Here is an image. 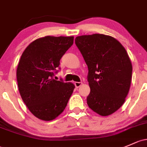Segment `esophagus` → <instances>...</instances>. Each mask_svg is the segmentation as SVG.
I'll list each match as a JSON object with an SVG mask.
<instances>
[{
	"instance_id": "1",
	"label": "esophagus",
	"mask_w": 147,
	"mask_h": 147,
	"mask_svg": "<svg viewBox=\"0 0 147 147\" xmlns=\"http://www.w3.org/2000/svg\"><path fill=\"white\" fill-rule=\"evenodd\" d=\"M82 84V82H75V85L77 88L80 87V86H81Z\"/></svg>"
}]
</instances>
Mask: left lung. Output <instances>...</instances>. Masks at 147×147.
I'll use <instances>...</instances> for the list:
<instances>
[{
	"label": "left lung",
	"instance_id": "obj_1",
	"mask_svg": "<svg viewBox=\"0 0 147 147\" xmlns=\"http://www.w3.org/2000/svg\"><path fill=\"white\" fill-rule=\"evenodd\" d=\"M87 65L89 107L102 116L118 111L129 92L132 65L125 49L113 37L101 34L75 38Z\"/></svg>",
	"mask_w": 147,
	"mask_h": 147
}]
</instances>
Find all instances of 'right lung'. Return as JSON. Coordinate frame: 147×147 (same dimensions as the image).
<instances>
[{"label":"right lung","mask_w":147,"mask_h":147,"mask_svg":"<svg viewBox=\"0 0 147 147\" xmlns=\"http://www.w3.org/2000/svg\"><path fill=\"white\" fill-rule=\"evenodd\" d=\"M74 36L37 38L24 51L17 68L23 101L40 120H54L65 109L75 89L70 82L54 80L60 60L73 44Z\"/></svg>","instance_id":"obj_1"}]
</instances>
